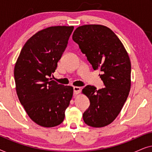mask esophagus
I'll use <instances>...</instances> for the list:
<instances>
[{
    "label": "esophagus",
    "mask_w": 152,
    "mask_h": 152,
    "mask_svg": "<svg viewBox=\"0 0 152 152\" xmlns=\"http://www.w3.org/2000/svg\"><path fill=\"white\" fill-rule=\"evenodd\" d=\"M73 91H74V94L75 95H77V94H79V93H80V91H81L80 87L74 86L73 87Z\"/></svg>",
    "instance_id": "esophagus-1"
}]
</instances>
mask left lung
<instances>
[{
	"label": "left lung",
	"mask_w": 152,
	"mask_h": 152,
	"mask_svg": "<svg viewBox=\"0 0 152 152\" xmlns=\"http://www.w3.org/2000/svg\"><path fill=\"white\" fill-rule=\"evenodd\" d=\"M72 39L94 70L99 69L104 88L88 85L83 94L90 107L83 114L87 125L103 127L121 111L131 88V61L125 48L111 29L102 25H84L74 31Z\"/></svg>",
	"instance_id": "obj_1"
}]
</instances>
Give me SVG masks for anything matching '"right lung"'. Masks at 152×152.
I'll use <instances>...</instances> for the list:
<instances>
[{
    "mask_svg": "<svg viewBox=\"0 0 152 152\" xmlns=\"http://www.w3.org/2000/svg\"><path fill=\"white\" fill-rule=\"evenodd\" d=\"M73 29L52 26L37 32L25 43L14 66L18 99L30 119L43 127H54L64 121L73 95L72 86L49 78Z\"/></svg>",
    "mask_w": 152,
    "mask_h": 152,
    "instance_id": "obj_1",
    "label": "right lung"
}]
</instances>
